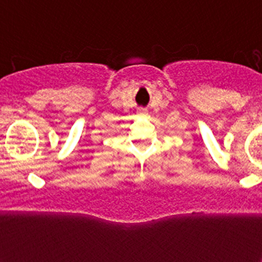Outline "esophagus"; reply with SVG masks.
<instances>
[{
  "mask_svg": "<svg viewBox=\"0 0 262 262\" xmlns=\"http://www.w3.org/2000/svg\"><path fill=\"white\" fill-rule=\"evenodd\" d=\"M137 115H139V116H146L147 111L145 108H139V111H137Z\"/></svg>",
  "mask_w": 262,
  "mask_h": 262,
  "instance_id": "1",
  "label": "esophagus"
}]
</instances>
